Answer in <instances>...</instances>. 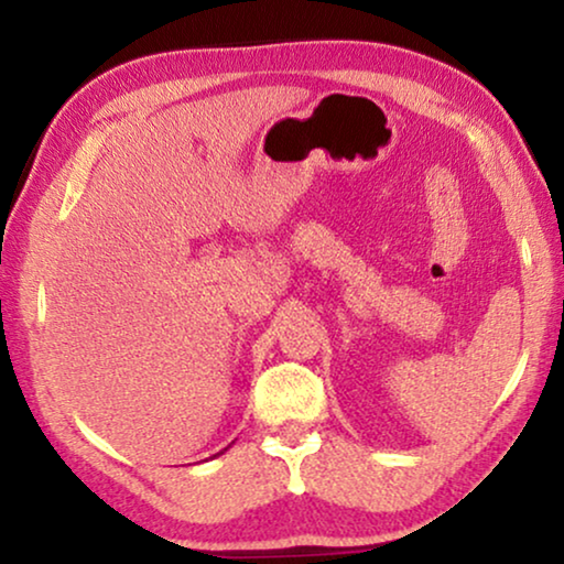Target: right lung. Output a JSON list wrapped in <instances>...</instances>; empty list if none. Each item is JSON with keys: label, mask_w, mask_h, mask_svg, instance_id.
<instances>
[{"label": "right lung", "mask_w": 564, "mask_h": 564, "mask_svg": "<svg viewBox=\"0 0 564 564\" xmlns=\"http://www.w3.org/2000/svg\"><path fill=\"white\" fill-rule=\"evenodd\" d=\"M225 451H228V448H225ZM223 453V451H220ZM220 453H215V456H220Z\"/></svg>", "instance_id": "right-lung-1"}]
</instances>
